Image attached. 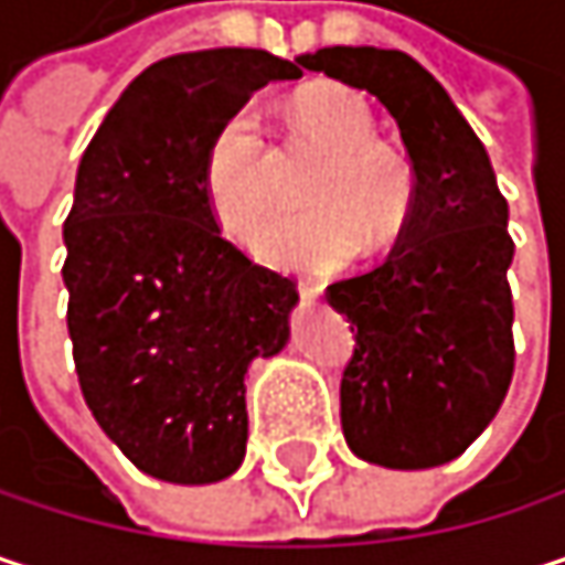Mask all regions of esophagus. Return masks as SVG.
<instances>
[{
  "mask_svg": "<svg viewBox=\"0 0 565 565\" xmlns=\"http://www.w3.org/2000/svg\"><path fill=\"white\" fill-rule=\"evenodd\" d=\"M297 290H300V297H303V300H317V297L323 294V284H320V281H300V284H297Z\"/></svg>",
  "mask_w": 565,
  "mask_h": 565,
  "instance_id": "obj_1",
  "label": "esophagus"
}]
</instances>
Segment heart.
Wrapping results in <instances>:
<instances>
[{"label":"heart","mask_w":565,"mask_h":565,"mask_svg":"<svg viewBox=\"0 0 565 565\" xmlns=\"http://www.w3.org/2000/svg\"><path fill=\"white\" fill-rule=\"evenodd\" d=\"M297 134L327 157L303 189L310 209L271 218L252 242L258 258L284 268L333 271L360 255L390 248L402 235L415 179L393 147L376 143L370 104L340 84H317L290 104ZM202 189L215 222L245 238L268 215L271 153L255 107L232 110L209 140Z\"/></svg>","instance_id":"1"}]
</instances>
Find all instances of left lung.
I'll list each match as a JSON object with an SVG mask.
<instances>
[{"label": "left lung", "instance_id": "obj_1", "mask_svg": "<svg viewBox=\"0 0 565 565\" xmlns=\"http://www.w3.org/2000/svg\"><path fill=\"white\" fill-rule=\"evenodd\" d=\"M297 64L373 94L415 172L386 265L327 287L356 330L340 383L343 438L356 458L395 471L448 465L491 425L513 376L508 199L484 143L415 57L333 45Z\"/></svg>", "mask_w": 565, "mask_h": 565}]
</instances>
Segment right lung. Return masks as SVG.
<instances>
[{"mask_svg":"<svg viewBox=\"0 0 565 565\" xmlns=\"http://www.w3.org/2000/svg\"><path fill=\"white\" fill-rule=\"evenodd\" d=\"M300 74L262 49L163 57L81 157L61 268L74 370L104 435L150 478L215 484L245 461V376L287 347L297 284L222 238L202 163L232 110Z\"/></svg>","mask_w":565,"mask_h":565,"instance_id":"1","label":"right lung"}]
</instances>
